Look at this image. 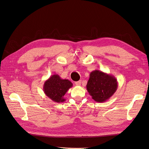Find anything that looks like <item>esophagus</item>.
Segmentation results:
<instances>
[{
    "instance_id": "esophagus-1",
    "label": "esophagus",
    "mask_w": 149,
    "mask_h": 149,
    "mask_svg": "<svg viewBox=\"0 0 149 149\" xmlns=\"http://www.w3.org/2000/svg\"><path fill=\"white\" fill-rule=\"evenodd\" d=\"M81 80L75 82V84L76 86H80V85H81Z\"/></svg>"
}]
</instances>
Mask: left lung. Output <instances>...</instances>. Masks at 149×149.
Instances as JSON below:
<instances>
[{
    "label": "left lung",
    "instance_id": "left-lung-1",
    "mask_svg": "<svg viewBox=\"0 0 149 149\" xmlns=\"http://www.w3.org/2000/svg\"><path fill=\"white\" fill-rule=\"evenodd\" d=\"M118 86V81L113 75L95 70L90 74L86 88L93 100L103 103L114 94Z\"/></svg>",
    "mask_w": 149,
    "mask_h": 149
}]
</instances>
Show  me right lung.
<instances>
[{"instance_id":"right-lung-1","label":"right lung","mask_w":149,"mask_h":149,"mask_svg":"<svg viewBox=\"0 0 149 149\" xmlns=\"http://www.w3.org/2000/svg\"><path fill=\"white\" fill-rule=\"evenodd\" d=\"M72 86L69 80L62 79L58 74H54L45 81L43 90L45 95L55 103H61L66 100L64 95Z\"/></svg>"}]
</instances>
